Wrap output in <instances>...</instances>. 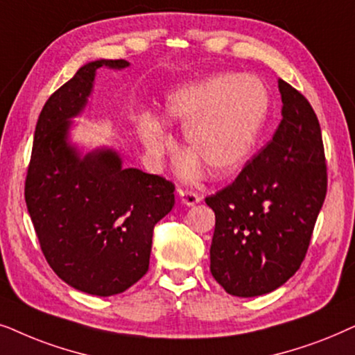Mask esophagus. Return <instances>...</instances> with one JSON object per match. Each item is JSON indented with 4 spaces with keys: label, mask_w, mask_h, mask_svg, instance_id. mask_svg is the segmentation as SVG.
Masks as SVG:
<instances>
[{
    "label": "esophagus",
    "mask_w": 355,
    "mask_h": 355,
    "mask_svg": "<svg viewBox=\"0 0 355 355\" xmlns=\"http://www.w3.org/2000/svg\"><path fill=\"white\" fill-rule=\"evenodd\" d=\"M177 193H178V196H180V201L187 206H195L201 200L198 193L191 191V190H187V188H178Z\"/></svg>",
    "instance_id": "esophagus-1"
}]
</instances>
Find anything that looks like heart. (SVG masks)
<instances>
[{"instance_id":"b5f03b06","label":"heart","mask_w":355,"mask_h":355,"mask_svg":"<svg viewBox=\"0 0 355 355\" xmlns=\"http://www.w3.org/2000/svg\"><path fill=\"white\" fill-rule=\"evenodd\" d=\"M269 108L266 87L253 76L220 74L187 84L165 98L162 121L183 126V149L214 178L232 175L247 164ZM149 153L170 146L164 126L154 118L139 123Z\"/></svg>"}]
</instances>
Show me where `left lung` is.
Listing matches in <instances>:
<instances>
[{"label": "left lung", "mask_w": 355, "mask_h": 355, "mask_svg": "<svg viewBox=\"0 0 355 355\" xmlns=\"http://www.w3.org/2000/svg\"><path fill=\"white\" fill-rule=\"evenodd\" d=\"M277 84L282 120L272 139L229 187L206 198L216 214L211 274L230 295L268 294L294 276L326 196L318 118L297 89Z\"/></svg>", "instance_id": "left-lung-1"}]
</instances>
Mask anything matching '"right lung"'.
I'll list each match as a JSON object with an SVG mask.
<instances>
[{"label": "right lung", "mask_w": 355, "mask_h": 355, "mask_svg": "<svg viewBox=\"0 0 355 355\" xmlns=\"http://www.w3.org/2000/svg\"><path fill=\"white\" fill-rule=\"evenodd\" d=\"M102 66L123 69L130 63L91 61L45 102L24 193L42 253L56 276L86 294L108 297L148 272L154 225L172 211L175 185L123 168L112 149L81 157L69 144V120L84 110Z\"/></svg>", "instance_id": "add662e5"}]
</instances>
